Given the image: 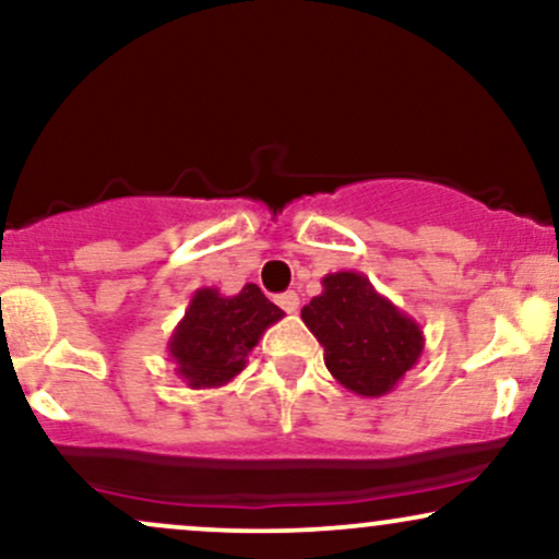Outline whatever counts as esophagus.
<instances>
[{
    "mask_svg": "<svg viewBox=\"0 0 559 559\" xmlns=\"http://www.w3.org/2000/svg\"><path fill=\"white\" fill-rule=\"evenodd\" d=\"M275 301H278V307H281V310H284V312H297V310H299V297H297V294H294V292L281 294V297L275 299Z\"/></svg>",
    "mask_w": 559,
    "mask_h": 559,
    "instance_id": "34e87169",
    "label": "esophagus"
}]
</instances>
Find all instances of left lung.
Listing matches in <instances>:
<instances>
[{"label": "left lung", "instance_id": "8db88e82", "mask_svg": "<svg viewBox=\"0 0 559 559\" xmlns=\"http://www.w3.org/2000/svg\"><path fill=\"white\" fill-rule=\"evenodd\" d=\"M301 320L323 344L331 376L357 396L389 394L426 346L420 325L357 271L325 275Z\"/></svg>", "mask_w": 559, "mask_h": 559}]
</instances>
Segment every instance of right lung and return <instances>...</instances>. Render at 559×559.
Returning <instances> with one entry per match:
<instances>
[{
  "label": "right lung",
  "instance_id": "right-lung-1",
  "mask_svg": "<svg viewBox=\"0 0 559 559\" xmlns=\"http://www.w3.org/2000/svg\"><path fill=\"white\" fill-rule=\"evenodd\" d=\"M284 318L258 284H247L234 297L213 286L197 288L168 338L176 376L189 389L226 386L247 368L249 352L273 323Z\"/></svg>",
  "mask_w": 559,
  "mask_h": 559
}]
</instances>
